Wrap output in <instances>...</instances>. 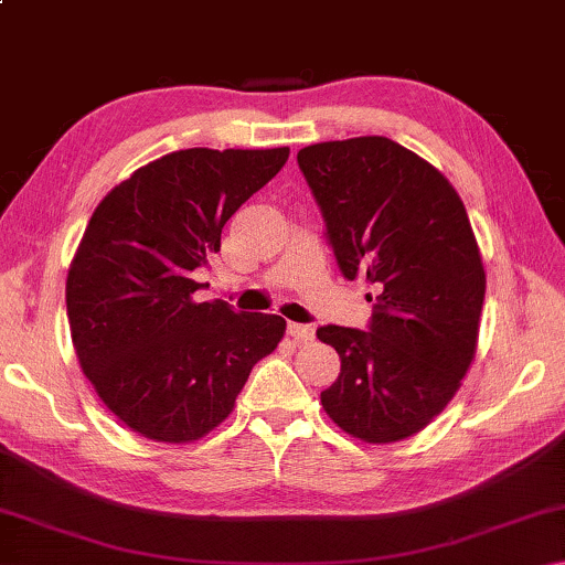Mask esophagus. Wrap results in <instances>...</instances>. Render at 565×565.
<instances>
[{"label": "esophagus", "mask_w": 565, "mask_h": 565, "mask_svg": "<svg viewBox=\"0 0 565 565\" xmlns=\"http://www.w3.org/2000/svg\"><path fill=\"white\" fill-rule=\"evenodd\" d=\"M286 333H289V337L296 343L313 341V327H309V323H289V329H286Z\"/></svg>", "instance_id": "esophagus-1"}]
</instances>
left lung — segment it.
<instances>
[{
  "label": "left lung",
  "mask_w": 565,
  "mask_h": 565,
  "mask_svg": "<svg viewBox=\"0 0 565 565\" xmlns=\"http://www.w3.org/2000/svg\"><path fill=\"white\" fill-rule=\"evenodd\" d=\"M296 159L341 274L376 289L371 333L317 331L341 359L321 406L361 441H404L448 406L476 356L486 271L466 206L441 171L386 137L321 141Z\"/></svg>",
  "instance_id": "obj_1"
}]
</instances>
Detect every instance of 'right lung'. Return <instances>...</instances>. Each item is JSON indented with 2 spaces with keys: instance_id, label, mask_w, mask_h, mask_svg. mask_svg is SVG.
I'll return each instance as SVG.
<instances>
[{
  "instance_id": "add662e5",
  "label": "right lung",
  "mask_w": 565,
  "mask_h": 565,
  "mask_svg": "<svg viewBox=\"0 0 565 565\" xmlns=\"http://www.w3.org/2000/svg\"><path fill=\"white\" fill-rule=\"evenodd\" d=\"M286 159L289 147L171 151L94 209L66 274V317L84 376L134 434L159 444L204 438L284 339L276 313L194 301L191 271L218 252L224 224Z\"/></svg>"
}]
</instances>
